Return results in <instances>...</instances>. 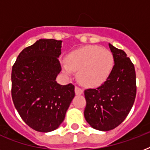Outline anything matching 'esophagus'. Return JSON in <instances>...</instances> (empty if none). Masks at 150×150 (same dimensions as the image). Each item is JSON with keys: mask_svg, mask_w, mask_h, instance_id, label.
<instances>
[{"mask_svg": "<svg viewBox=\"0 0 150 150\" xmlns=\"http://www.w3.org/2000/svg\"><path fill=\"white\" fill-rule=\"evenodd\" d=\"M75 92L76 95H81V94L83 93V90H82V89H80L79 87L78 86H75Z\"/></svg>", "mask_w": 150, "mask_h": 150, "instance_id": "obj_1", "label": "esophagus"}]
</instances>
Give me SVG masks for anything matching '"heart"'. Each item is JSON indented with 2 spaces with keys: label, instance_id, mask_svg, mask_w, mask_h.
<instances>
[{
  "label": "heart",
  "instance_id": "heart-1",
  "mask_svg": "<svg viewBox=\"0 0 150 150\" xmlns=\"http://www.w3.org/2000/svg\"><path fill=\"white\" fill-rule=\"evenodd\" d=\"M111 52L98 46H86L71 52L67 62L62 64V70L67 75L78 71V79L86 86L94 87L102 84L114 67Z\"/></svg>",
  "mask_w": 150,
  "mask_h": 150
}]
</instances>
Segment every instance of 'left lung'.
Here are the masks:
<instances>
[{
  "mask_svg": "<svg viewBox=\"0 0 150 150\" xmlns=\"http://www.w3.org/2000/svg\"><path fill=\"white\" fill-rule=\"evenodd\" d=\"M114 65L107 80L96 89L84 92L86 106L84 116L92 128L100 131L114 129L123 122L135 102V67L125 52L109 43Z\"/></svg>",
  "mask_w": 150,
  "mask_h": 150,
  "instance_id": "1",
  "label": "left lung"
}]
</instances>
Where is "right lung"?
<instances>
[{
    "mask_svg": "<svg viewBox=\"0 0 150 150\" xmlns=\"http://www.w3.org/2000/svg\"><path fill=\"white\" fill-rule=\"evenodd\" d=\"M61 40L40 39L25 48L11 71V96L26 125L40 132L58 128L75 96L72 84H58Z\"/></svg>",
    "mask_w": 150,
    "mask_h": 150,
    "instance_id": "obj_1",
    "label": "right lung"
}]
</instances>
